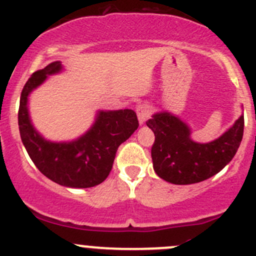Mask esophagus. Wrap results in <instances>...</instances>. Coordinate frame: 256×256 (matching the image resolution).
Here are the masks:
<instances>
[{"instance_id":"34e87169","label":"esophagus","mask_w":256,"mask_h":256,"mask_svg":"<svg viewBox=\"0 0 256 256\" xmlns=\"http://www.w3.org/2000/svg\"><path fill=\"white\" fill-rule=\"evenodd\" d=\"M136 114H138V124H140V125H144V124L147 121V118H150V114H151V108H150L147 104L138 105V109H136Z\"/></svg>"}]
</instances>
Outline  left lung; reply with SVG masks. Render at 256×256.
I'll list each match as a JSON object with an SVG mask.
<instances>
[{
    "label": "left lung",
    "instance_id": "1",
    "mask_svg": "<svg viewBox=\"0 0 256 256\" xmlns=\"http://www.w3.org/2000/svg\"><path fill=\"white\" fill-rule=\"evenodd\" d=\"M146 124L154 134V172L174 184L202 182L220 172L236 156L244 132L242 114L226 132L206 144L193 140L190 126L170 112H154Z\"/></svg>",
    "mask_w": 256,
    "mask_h": 256
}]
</instances>
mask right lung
Wrapping results in <instances>:
<instances>
[{
    "label": "right lung",
    "instance_id": "right-lung-1",
    "mask_svg": "<svg viewBox=\"0 0 256 256\" xmlns=\"http://www.w3.org/2000/svg\"><path fill=\"white\" fill-rule=\"evenodd\" d=\"M63 70L62 62H53L26 82L18 112L20 138L33 164L50 180L70 188L94 187L109 176L118 146L138 130V116L130 109L98 110L92 125L79 138L47 140L33 125L28 98L48 76Z\"/></svg>",
    "mask_w": 256,
    "mask_h": 256
}]
</instances>
